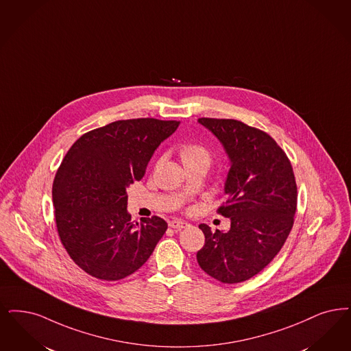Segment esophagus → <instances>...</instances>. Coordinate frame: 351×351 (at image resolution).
Returning <instances> with one entry per match:
<instances>
[{"instance_id":"esophagus-1","label":"esophagus","mask_w":351,"mask_h":351,"mask_svg":"<svg viewBox=\"0 0 351 351\" xmlns=\"http://www.w3.org/2000/svg\"><path fill=\"white\" fill-rule=\"evenodd\" d=\"M169 227L171 228H176V230H182V228H185V227H188L189 223H186L185 221H182V219H172V221H169Z\"/></svg>"}]
</instances>
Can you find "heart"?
Here are the masks:
<instances>
[{
  "label": "heart",
  "instance_id": "obj_1",
  "mask_svg": "<svg viewBox=\"0 0 351 351\" xmlns=\"http://www.w3.org/2000/svg\"><path fill=\"white\" fill-rule=\"evenodd\" d=\"M179 156L182 159V163L184 167H189L198 163H206L209 165L210 162V154L205 146L196 142H186L182 143L179 147Z\"/></svg>",
  "mask_w": 351,
  "mask_h": 351
}]
</instances>
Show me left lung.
Listing matches in <instances>:
<instances>
[{"label": "left lung", "mask_w": 351, "mask_h": 351, "mask_svg": "<svg viewBox=\"0 0 351 351\" xmlns=\"http://www.w3.org/2000/svg\"><path fill=\"white\" fill-rule=\"evenodd\" d=\"M223 145L230 158L227 199L218 213L231 219L227 232L198 226L205 245L201 269L223 283L250 280L280 252L298 202L294 171L286 153L267 133L232 119H198Z\"/></svg>", "instance_id": "left-lung-1"}]
</instances>
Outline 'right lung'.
Returning a JSON list of instances; mask_svg holds the SVG:
<instances>
[{
	"instance_id": "right-lung-1",
	"label": "right lung",
	"mask_w": 351,
	"mask_h": 351,
	"mask_svg": "<svg viewBox=\"0 0 351 351\" xmlns=\"http://www.w3.org/2000/svg\"><path fill=\"white\" fill-rule=\"evenodd\" d=\"M180 121L119 120L73 143L52 186L58 237L87 274L119 280L138 270L167 230L159 217L130 221L126 188L140 182L160 142Z\"/></svg>"
}]
</instances>
